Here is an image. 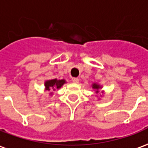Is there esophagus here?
<instances>
[{
  "label": "esophagus",
  "instance_id": "obj_1",
  "mask_svg": "<svg viewBox=\"0 0 148 148\" xmlns=\"http://www.w3.org/2000/svg\"><path fill=\"white\" fill-rule=\"evenodd\" d=\"M72 82L75 83V84H78V83L80 82V80H79L78 78H73V79H72Z\"/></svg>",
  "mask_w": 148,
  "mask_h": 148
}]
</instances>
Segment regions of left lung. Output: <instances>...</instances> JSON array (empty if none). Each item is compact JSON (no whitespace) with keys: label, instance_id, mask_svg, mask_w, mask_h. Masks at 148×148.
Masks as SVG:
<instances>
[{"label":"left lung","instance_id":"1","mask_svg":"<svg viewBox=\"0 0 148 148\" xmlns=\"http://www.w3.org/2000/svg\"><path fill=\"white\" fill-rule=\"evenodd\" d=\"M92 88H93L94 89V91H95L96 93H98V92H100V90L102 88V85H101L100 84H98V83H92L91 85ZM101 93H104V91H101ZM101 97H103V95H100ZM98 100H100V98Z\"/></svg>","mask_w":148,"mask_h":148}]
</instances>
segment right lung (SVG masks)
I'll return each mask as SVG.
<instances>
[{
    "instance_id": "add662e5",
    "label": "right lung",
    "mask_w": 148,
    "mask_h": 148,
    "mask_svg": "<svg viewBox=\"0 0 148 148\" xmlns=\"http://www.w3.org/2000/svg\"><path fill=\"white\" fill-rule=\"evenodd\" d=\"M66 80L64 79L58 80V79H52V80H47L44 82V89L46 91H51L50 96L53 95V91H56L57 89H60L61 87L66 84Z\"/></svg>"
}]
</instances>
